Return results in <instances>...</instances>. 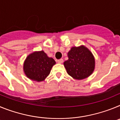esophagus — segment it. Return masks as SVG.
<instances>
[{"label": "esophagus", "mask_w": 120, "mask_h": 120, "mask_svg": "<svg viewBox=\"0 0 120 120\" xmlns=\"http://www.w3.org/2000/svg\"><path fill=\"white\" fill-rule=\"evenodd\" d=\"M63 59H58L57 60V62H58V63L59 64H62V62H63Z\"/></svg>", "instance_id": "esophagus-1"}]
</instances>
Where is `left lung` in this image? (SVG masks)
Returning <instances> with one entry per match:
<instances>
[{
  "label": "left lung",
  "mask_w": 120,
  "mask_h": 120,
  "mask_svg": "<svg viewBox=\"0 0 120 120\" xmlns=\"http://www.w3.org/2000/svg\"><path fill=\"white\" fill-rule=\"evenodd\" d=\"M68 59L64 62L68 74L74 79L81 80L91 75L95 67L92 53L81 45L73 47L68 53Z\"/></svg>",
  "instance_id": "obj_1"
}]
</instances>
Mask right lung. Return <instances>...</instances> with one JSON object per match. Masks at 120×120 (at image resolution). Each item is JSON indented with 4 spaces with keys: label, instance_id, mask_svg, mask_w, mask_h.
<instances>
[{
    "label": "right lung",
    "instance_id": "right-lung-1",
    "mask_svg": "<svg viewBox=\"0 0 120 120\" xmlns=\"http://www.w3.org/2000/svg\"><path fill=\"white\" fill-rule=\"evenodd\" d=\"M56 62L44 51L36 52L27 57L24 63V71L29 79L37 82L44 80Z\"/></svg>",
    "mask_w": 120,
    "mask_h": 120
}]
</instances>
